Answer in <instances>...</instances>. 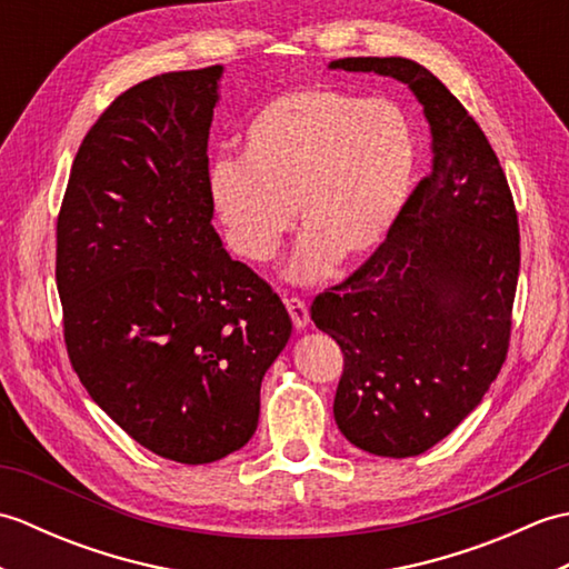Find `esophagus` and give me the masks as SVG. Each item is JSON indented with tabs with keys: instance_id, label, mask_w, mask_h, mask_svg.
I'll use <instances>...</instances> for the list:
<instances>
[{
	"instance_id": "esophagus-1",
	"label": "esophagus",
	"mask_w": 569,
	"mask_h": 569,
	"mask_svg": "<svg viewBox=\"0 0 569 569\" xmlns=\"http://www.w3.org/2000/svg\"><path fill=\"white\" fill-rule=\"evenodd\" d=\"M286 308H288V316H291V320L296 325V330H303L306 325L310 322V312H308L306 300L286 298Z\"/></svg>"
}]
</instances>
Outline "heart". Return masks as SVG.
<instances>
[{
    "label": "heart",
    "mask_w": 569,
    "mask_h": 569,
    "mask_svg": "<svg viewBox=\"0 0 569 569\" xmlns=\"http://www.w3.org/2000/svg\"><path fill=\"white\" fill-rule=\"evenodd\" d=\"M418 134L401 104L322 84L276 94L249 119L241 159L210 163L208 190L227 244L251 263L276 259L298 220V283L359 263L389 237L413 186Z\"/></svg>",
    "instance_id": "1"
}]
</instances>
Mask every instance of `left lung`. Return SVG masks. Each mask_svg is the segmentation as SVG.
Wrapping results in <instances>:
<instances>
[{
  "label": "left lung",
  "mask_w": 569,
  "mask_h": 569,
  "mask_svg": "<svg viewBox=\"0 0 569 569\" xmlns=\"http://www.w3.org/2000/svg\"><path fill=\"white\" fill-rule=\"evenodd\" d=\"M330 68L406 82L430 122L432 166L389 237L310 318L340 345L335 420L379 457H416L447 438L499 377L521 266L518 214L485 131L428 68L340 58Z\"/></svg>",
  "instance_id": "8db88e82"
}]
</instances>
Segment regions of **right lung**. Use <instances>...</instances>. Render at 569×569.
<instances>
[{
	"instance_id": "obj_1",
	"label": "right lung",
	"mask_w": 569,
	"mask_h": 569,
	"mask_svg": "<svg viewBox=\"0 0 569 569\" xmlns=\"http://www.w3.org/2000/svg\"><path fill=\"white\" fill-rule=\"evenodd\" d=\"M222 66L163 72L84 134L56 224L72 371L139 445L208 465L249 442L291 337L273 288L212 227L208 139Z\"/></svg>"
}]
</instances>
